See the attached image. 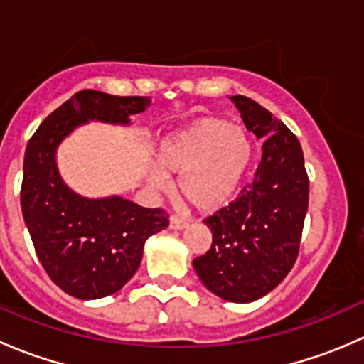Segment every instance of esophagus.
<instances>
[{"mask_svg": "<svg viewBox=\"0 0 364 364\" xmlns=\"http://www.w3.org/2000/svg\"><path fill=\"white\" fill-rule=\"evenodd\" d=\"M186 225H188V222H185V220L179 218V216H171V218H168V227H171V229L181 230L186 229Z\"/></svg>", "mask_w": 364, "mask_h": 364, "instance_id": "obj_1", "label": "esophagus"}]
</instances>
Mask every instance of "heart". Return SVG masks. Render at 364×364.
I'll return each mask as SVG.
<instances>
[{
	"label": "heart",
	"instance_id": "obj_1",
	"mask_svg": "<svg viewBox=\"0 0 364 364\" xmlns=\"http://www.w3.org/2000/svg\"><path fill=\"white\" fill-rule=\"evenodd\" d=\"M252 139L241 124L199 117L161 141L160 171L149 186L164 190L167 176H179V193L199 211H215L232 200L252 161Z\"/></svg>",
	"mask_w": 364,
	"mask_h": 364
}]
</instances>
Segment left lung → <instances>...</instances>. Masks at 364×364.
I'll list each match as a JSON object with an SVG mask.
<instances>
[{
	"label": "left lung",
	"mask_w": 364,
	"mask_h": 364,
	"mask_svg": "<svg viewBox=\"0 0 364 364\" xmlns=\"http://www.w3.org/2000/svg\"><path fill=\"white\" fill-rule=\"evenodd\" d=\"M230 100L245 127L264 139L262 160L237 199L204 220L213 245L193 260V269L213 294L252 303L273 291L294 266L310 181L296 135L252 98L236 95Z\"/></svg>",
	"instance_id": "left-lung-1"
}]
</instances>
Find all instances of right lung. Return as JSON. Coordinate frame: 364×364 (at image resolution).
<instances>
[{"label": "right lung", "mask_w": 364, "mask_h": 364, "mask_svg": "<svg viewBox=\"0 0 364 364\" xmlns=\"http://www.w3.org/2000/svg\"><path fill=\"white\" fill-rule=\"evenodd\" d=\"M149 98L95 90L73 95L43 119L24 155L21 208L38 260L50 280L77 299L119 291L139 269L149 236L168 225L164 209L119 196L87 199L70 190L56 165L58 146L87 121L130 124Z\"/></svg>", "instance_id": "1"}]
</instances>
